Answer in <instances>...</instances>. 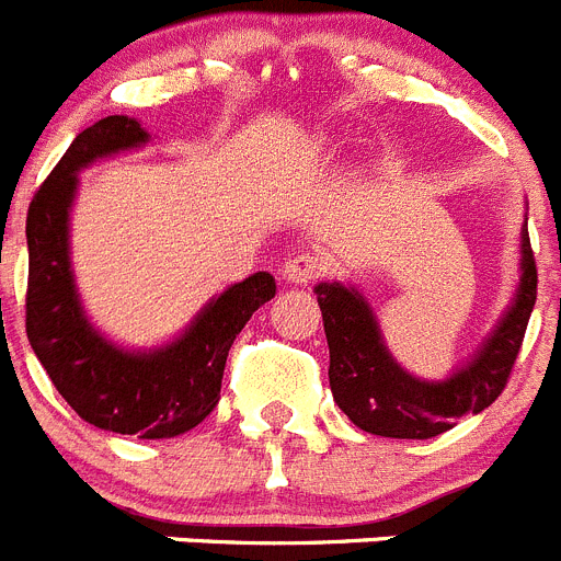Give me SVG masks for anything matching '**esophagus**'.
Segmentation results:
<instances>
[{"label":"esophagus","mask_w":561,"mask_h":561,"mask_svg":"<svg viewBox=\"0 0 561 561\" xmlns=\"http://www.w3.org/2000/svg\"><path fill=\"white\" fill-rule=\"evenodd\" d=\"M320 272H323V257L309 250L297 252V255H291L284 264V277L295 286L314 284L317 277H320Z\"/></svg>","instance_id":"esophagus-1"}]
</instances>
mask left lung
I'll return each instance as SVG.
<instances>
[{
  "label": "left lung",
  "instance_id": "8db88e82",
  "mask_svg": "<svg viewBox=\"0 0 561 561\" xmlns=\"http://www.w3.org/2000/svg\"><path fill=\"white\" fill-rule=\"evenodd\" d=\"M314 295L329 340L331 393L342 413L370 435L435 438L453 430L463 415H478L489 408L508 381L537 304V264L528 225L519 232V284L512 306L480 342L472 359L447 379H421L401 368L385 345L374 309L356 286L336 280L317 284Z\"/></svg>",
  "mask_w": 561,
  "mask_h": 561
}]
</instances>
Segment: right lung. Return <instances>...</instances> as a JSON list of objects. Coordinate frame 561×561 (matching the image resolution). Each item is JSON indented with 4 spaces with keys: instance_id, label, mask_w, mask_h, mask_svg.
I'll return each mask as SVG.
<instances>
[{
    "instance_id": "obj_1",
    "label": "right lung",
    "mask_w": 561,
    "mask_h": 561,
    "mask_svg": "<svg viewBox=\"0 0 561 561\" xmlns=\"http://www.w3.org/2000/svg\"><path fill=\"white\" fill-rule=\"evenodd\" d=\"M151 134L126 114L83 128L27 210V340L58 393L98 430L137 438H173L219 404L227 354L252 314L275 297V277L255 272L216 295L180 336L157 348H123L92 325L72 272L69 219L78 173Z\"/></svg>"
}]
</instances>
